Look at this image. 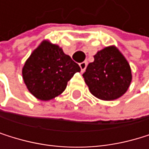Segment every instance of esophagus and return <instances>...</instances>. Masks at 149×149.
I'll return each mask as SVG.
<instances>
[{
	"mask_svg": "<svg viewBox=\"0 0 149 149\" xmlns=\"http://www.w3.org/2000/svg\"><path fill=\"white\" fill-rule=\"evenodd\" d=\"M87 66H88V62L87 61H82V62H80V63H79V67H80L82 72L85 71V70H86V68H87Z\"/></svg>",
	"mask_w": 149,
	"mask_h": 149,
	"instance_id": "obj_1",
	"label": "esophagus"
}]
</instances>
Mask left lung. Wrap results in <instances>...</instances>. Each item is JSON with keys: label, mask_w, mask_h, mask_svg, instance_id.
<instances>
[{"label": "left lung", "mask_w": 149, "mask_h": 149, "mask_svg": "<svg viewBox=\"0 0 149 149\" xmlns=\"http://www.w3.org/2000/svg\"><path fill=\"white\" fill-rule=\"evenodd\" d=\"M83 74L90 92L102 100H114L129 88L131 70L124 56L114 46L103 49L94 56Z\"/></svg>", "instance_id": "obj_1"}]
</instances>
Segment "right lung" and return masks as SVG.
Segmentation results:
<instances>
[{"label": "right lung", "instance_id": "obj_1", "mask_svg": "<svg viewBox=\"0 0 149 149\" xmlns=\"http://www.w3.org/2000/svg\"><path fill=\"white\" fill-rule=\"evenodd\" d=\"M77 71L78 63L58 45L43 42L26 61L22 70L29 92L40 100L47 101L61 95Z\"/></svg>", "mask_w": 149, "mask_h": 149}]
</instances>
